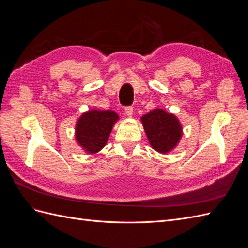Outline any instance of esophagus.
I'll return each mask as SVG.
<instances>
[{"mask_svg":"<svg viewBox=\"0 0 248 248\" xmlns=\"http://www.w3.org/2000/svg\"><path fill=\"white\" fill-rule=\"evenodd\" d=\"M125 114L128 116V117H131L132 114H133V108L132 107H126L125 108Z\"/></svg>","mask_w":248,"mask_h":248,"instance_id":"esophagus-1","label":"esophagus"}]
</instances>
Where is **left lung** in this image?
Instances as JSON below:
<instances>
[{"label":"left lung","instance_id":"1","mask_svg":"<svg viewBox=\"0 0 248 248\" xmlns=\"http://www.w3.org/2000/svg\"><path fill=\"white\" fill-rule=\"evenodd\" d=\"M141 123L151 146L160 153L171 150L181 138L182 129L178 119L162 109H155L141 117Z\"/></svg>","mask_w":248,"mask_h":248}]
</instances>
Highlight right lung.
Listing matches in <instances>:
<instances>
[{"instance_id": "add662e5", "label": "right lung", "mask_w": 248, "mask_h": 248, "mask_svg": "<svg viewBox=\"0 0 248 248\" xmlns=\"http://www.w3.org/2000/svg\"><path fill=\"white\" fill-rule=\"evenodd\" d=\"M118 115L110 110H91L85 112L77 124L78 144L90 153L98 152L106 146Z\"/></svg>"}]
</instances>
